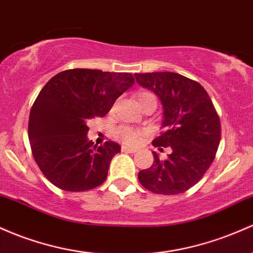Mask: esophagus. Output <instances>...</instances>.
I'll return each mask as SVG.
<instances>
[{"mask_svg": "<svg viewBox=\"0 0 253 253\" xmlns=\"http://www.w3.org/2000/svg\"><path fill=\"white\" fill-rule=\"evenodd\" d=\"M121 151L122 152H129V154H133V152H135V150L132 149V148H128V146H122Z\"/></svg>", "mask_w": 253, "mask_h": 253, "instance_id": "obj_1", "label": "esophagus"}]
</instances>
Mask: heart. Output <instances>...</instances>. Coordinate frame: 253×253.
<instances>
[{
	"label": "heart",
	"mask_w": 253,
	"mask_h": 253,
	"mask_svg": "<svg viewBox=\"0 0 253 253\" xmlns=\"http://www.w3.org/2000/svg\"><path fill=\"white\" fill-rule=\"evenodd\" d=\"M145 95H148V92L141 93L139 96V99ZM140 135L141 133L139 131H137V129L128 126H120L114 131V137H115L119 141L124 143L125 145H137L140 140Z\"/></svg>",
	"instance_id": "obj_1"
}]
</instances>
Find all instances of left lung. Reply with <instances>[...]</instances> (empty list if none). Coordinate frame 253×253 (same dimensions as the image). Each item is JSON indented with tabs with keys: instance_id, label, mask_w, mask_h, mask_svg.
<instances>
[{
	"instance_id": "8db88e82",
	"label": "left lung",
	"mask_w": 253,
	"mask_h": 253,
	"mask_svg": "<svg viewBox=\"0 0 253 253\" xmlns=\"http://www.w3.org/2000/svg\"><path fill=\"white\" fill-rule=\"evenodd\" d=\"M140 86L154 91L163 104L162 132L152 140L155 148H170L167 160L156 152L154 163L138 173L139 182L157 194H177L190 190L216 156L221 122L205 88L199 83L173 72L135 73Z\"/></svg>"
}]
</instances>
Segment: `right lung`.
<instances>
[{
	"mask_svg": "<svg viewBox=\"0 0 253 253\" xmlns=\"http://www.w3.org/2000/svg\"><path fill=\"white\" fill-rule=\"evenodd\" d=\"M134 83L131 73L67 69L44 85L29 119V140L36 163L56 187L71 192L102 185L120 145L87 140V122L103 116Z\"/></svg>",
	"mask_w": 253,
	"mask_h": 253,
	"instance_id": "right-lung-1",
	"label": "right lung"
}]
</instances>
